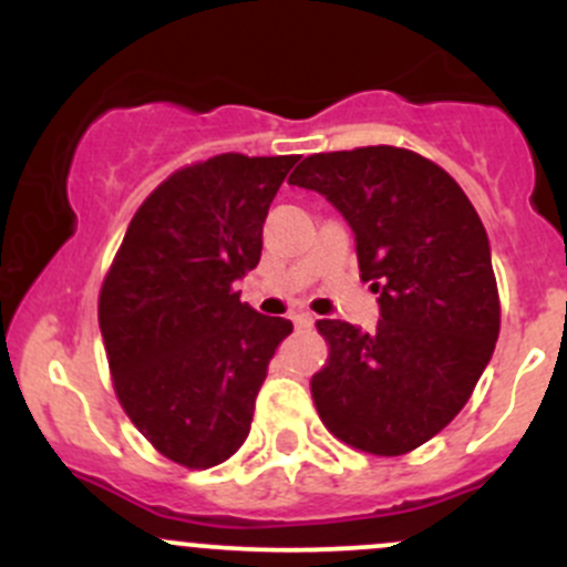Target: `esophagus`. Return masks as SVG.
<instances>
[{
    "instance_id": "esophagus-1",
    "label": "esophagus",
    "mask_w": 567,
    "mask_h": 567,
    "mask_svg": "<svg viewBox=\"0 0 567 567\" xmlns=\"http://www.w3.org/2000/svg\"><path fill=\"white\" fill-rule=\"evenodd\" d=\"M293 323L296 329H310V326L316 323V318H312L310 312H293Z\"/></svg>"
}]
</instances>
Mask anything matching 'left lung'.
I'll return each mask as SVG.
<instances>
[{
    "instance_id": "left-lung-1",
    "label": "left lung",
    "mask_w": 567,
    "mask_h": 567,
    "mask_svg": "<svg viewBox=\"0 0 567 567\" xmlns=\"http://www.w3.org/2000/svg\"><path fill=\"white\" fill-rule=\"evenodd\" d=\"M293 186L323 194L357 241L379 293V326L318 320L329 362L312 400L340 442L403 455L466 405L499 337L491 244L477 210L442 167L403 147L316 153Z\"/></svg>"
}]
</instances>
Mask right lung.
<instances>
[{
    "label": "right lung",
    "mask_w": 567,
    "mask_h": 567,
    "mask_svg": "<svg viewBox=\"0 0 567 567\" xmlns=\"http://www.w3.org/2000/svg\"><path fill=\"white\" fill-rule=\"evenodd\" d=\"M299 156L221 153L169 175L131 219L99 299L114 392L169 461L208 468L249 436L288 318L241 305L262 221Z\"/></svg>",
    "instance_id": "obj_1"
}]
</instances>
